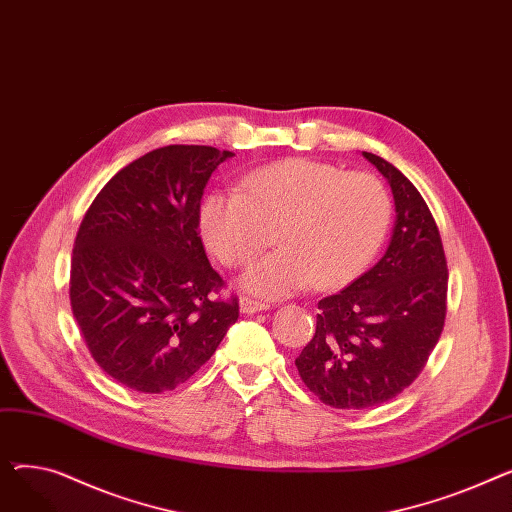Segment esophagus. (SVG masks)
I'll return each instance as SVG.
<instances>
[{
  "instance_id": "1",
  "label": "esophagus",
  "mask_w": 512,
  "mask_h": 512,
  "mask_svg": "<svg viewBox=\"0 0 512 512\" xmlns=\"http://www.w3.org/2000/svg\"><path fill=\"white\" fill-rule=\"evenodd\" d=\"M267 305L265 303H259L251 297H240V311L247 313V315H253V313H259V311H265Z\"/></svg>"
}]
</instances>
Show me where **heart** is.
Here are the masks:
<instances>
[{
    "instance_id": "obj_1",
    "label": "heart",
    "mask_w": 512,
    "mask_h": 512,
    "mask_svg": "<svg viewBox=\"0 0 512 512\" xmlns=\"http://www.w3.org/2000/svg\"><path fill=\"white\" fill-rule=\"evenodd\" d=\"M390 222L392 197L378 176L303 157L253 170L238 191H213L199 207L203 240L228 267L257 257L276 228L280 249L242 274V288L263 299L351 284L380 253Z\"/></svg>"
}]
</instances>
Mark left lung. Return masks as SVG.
<instances>
[{
	"label": "left lung",
	"mask_w": 512,
	"mask_h": 512,
	"mask_svg": "<svg viewBox=\"0 0 512 512\" xmlns=\"http://www.w3.org/2000/svg\"><path fill=\"white\" fill-rule=\"evenodd\" d=\"M363 155L392 188L390 245L369 272L317 303L315 336L294 361L305 386L334 409L375 407L409 388L446 319L448 267L432 211L390 161Z\"/></svg>",
	"instance_id": "left-lung-1"
}]
</instances>
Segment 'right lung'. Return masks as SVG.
I'll use <instances>...</instances> for the list:
<instances>
[{
  "label": "right lung",
  "mask_w": 512,
  "mask_h": 512,
  "mask_svg": "<svg viewBox=\"0 0 512 512\" xmlns=\"http://www.w3.org/2000/svg\"><path fill=\"white\" fill-rule=\"evenodd\" d=\"M232 151L168 145L107 182L76 232L70 305L95 363L145 394L184 384L238 319L199 236L209 176Z\"/></svg>",
  "instance_id": "obj_1"
}]
</instances>
